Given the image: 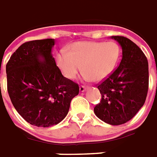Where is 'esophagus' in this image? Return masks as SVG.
<instances>
[{"instance_id":"obj_1","label":"esophagus","mask_w":157,"mask_h":157,"mask_svg":"<svg viewBox=\"0 0 157 157\" xmlns=\"http://www.w3.org/2000/svg\"><path fill=\"white\" fill-rule=\"evenodd\" d=\"M87 90V88L85 87V86H83V85H81L80 87H79V91L80 92H84V91H85Z\"/></svg>"}]
</instances>
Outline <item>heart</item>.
<instances>
[{"mask_svg": "<svg viewBox=\"0 0 157 157\" xmlns=\"http://www.w3.org/2000/svg\"><path fill=\"white\" fill-rule=\"evenodd\" d=\"M120 46L115 41L77 42L70 52L62 50L56 55V63L67 79L76 78L82 69L86 80L101 81L108 77L119 60Z\"/></svg>", "mask_w": 157, "mask_h": 157, "instance_id": "heart-1", "label": "heart"}]
</instances>
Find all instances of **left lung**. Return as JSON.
Wrapping results in <instances>:
<instances>
[{"label":"left lung","mask_w":157,"mask_h":157,"mask_svg":"<svg viewBox=\"0 0 157 157\" xmlns=\"http://www.w3.org/2000/svg\"><path fill=\"white\" fill-rule=\"evenodd\" d=\"M121 45L119 65L98 84L101 101L94 106V114L111 125L132 119L144 105L148 87V61L136 44L123 36H112Z\"/></svg>","instance_id":"left-lung-1"}]
</instances>
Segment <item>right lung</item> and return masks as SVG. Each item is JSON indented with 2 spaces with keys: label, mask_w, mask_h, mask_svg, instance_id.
I'll use <instances>...</instances> for the list:
<instances>
[{
  "label": "right lung",
  "mask_w": 157,
  "mask_h": 157,
  "mask_svg": "<svg viewBox=\"0 0 157 157\" xmlns=\"http://www.w3.org/2000/svg\"><path fill=\"white\" fill-rule=\"evenodd\" d=\"M54 39L28 41L20 45L6 67L7 91L17 112L28 123L51 127L67 116L79 87L67 79L52 53Z\"/></svg>",
  "instance_id": "add662e5"
}]
</instances>
